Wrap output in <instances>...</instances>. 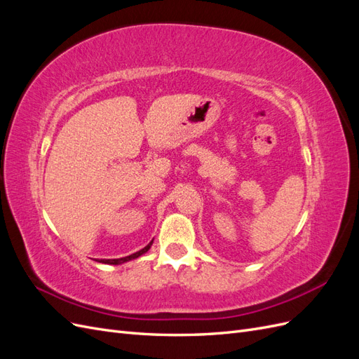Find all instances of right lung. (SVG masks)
I'll list each match as a JSON object with an SVG mask.
<instances>
[{"label":"right lung","instance_id":"1","mask_svg":"<svg viewBox=\"0 0 359 359\" xmlns=\"http://www.w3.org/2000/svg\"><path fill=\"white\" fill-rule=\"evenodd\" d=\"M154 241V240H153ZM153 241H151L147 247H144L142 250H139V252H136V253H133V255H130V256H126V257H121V259H102L100 262L102 264H109V265H119V264H124V262H128V260H132V259H136V257H139V256H142L144 253H147L148 250L151 248V245H153Z\"/></svg>","mask_w":359,"mask_h":359}]
</instances>
